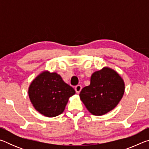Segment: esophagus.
I'll return each instance as SVG.
<instances>
[{"instance_id":"esophagus-1","label":"esophagus","mask_w":149,"mask_h":149,"mask_svg":"<svg viewBox=\"0 0 149 149\" xmlns=\"http://www.w3.org/2000/svg\"><path fill=\"white\" fill-rule=\"evenodd\" d=\"M81 89H82L81 85H77V86H75V92H76L77 93H80V91H81Z\"/></svg>"}]
</instances>
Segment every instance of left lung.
I'll return each mask as SVG.
<instances>
[{
    "instance_id": "1",
    "label": "left lung",
    "mask_w": 149,
    "mask_h": 149,
    "mask_svg": "<svg viewBox=\"0 0 149 149\" xmlns=\"http://www.w3.org/2000/svg\"><path fill=\"white\" fill-rule=\"evenodd\" d=\"M124 91V81L120 75L114 70L104 67L93 73L90 85L83 88L79 97L93 115L102 116L116 107Z\"/></svg>"
}]
</instances>
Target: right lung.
I'll use <instances>...</instances> for the list:
<instances>
[{
	"label": "right lung",
	"mask_w": 149,
	"mask_h": 149,
	"mask_svg": "<svg viewBox=\"0 0 149 149\" xmlns=\"http://www.w3.org/2000/svg\"><path fill=\"white\" fill-rule=\"evenodd\" d=\"M75 93L74 88L56 72L44 71L35 78L28 90L35 110L47 117L57 116L64 112L68 99Z\"/></svg>",
	"instance_id": "obj_1"
}]
</instances>
